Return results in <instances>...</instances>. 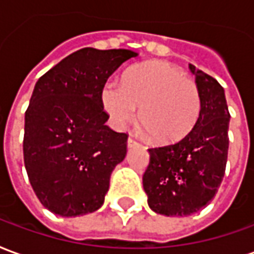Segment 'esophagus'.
<instances>
[{
	"label": "esophagus",
	"mask_w": 254,
	"mask_h": 254,
	"mask_svg": "<svg viewBox=\"0 0 254 254\" xmlns=\"http://www.w3.org/2000/svg\"><path fill=\"white\" fill-rule=\"evenodd\" d=\"M134 145H138L137 141H136V140L132 137L127 138V147H129V148H132V147H134Z\"/></svg>",
	"instance_id": "obj_1"
}]
</instances>
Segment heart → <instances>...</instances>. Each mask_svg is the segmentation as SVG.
<instances>
[{
  "label": "heart",
  "instance_id": "obj_1",
  "mask_svg": "<svg viewBox=\"0 0 254 254\" xmlns=\"http://www.w3.org/2000/svg\"><path fill=\"white\" fill-rule=\"evenodd\" d=\"M102 105L118 129L137 120L151 140L174 143L189 133L201 110L194 80L166 61H149L129 69L124 84L109 81L100 94Z\"/></svg>",
  "mask_w": 254,
  "mask_h": 254
}]
</instances>
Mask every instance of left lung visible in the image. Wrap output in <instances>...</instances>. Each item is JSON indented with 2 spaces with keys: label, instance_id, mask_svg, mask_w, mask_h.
Returning a JSON list of instances; mask_svg holds the SVG:
<instances>
[{
  "label": "left lung",
  "instance_id": "obj_1",
  "mask_svg": "<svg viewBox=\"0 0 254 254\" xmlns=\"http://www.w3.org/2000/svg\"><path fill=\"white\" fill-rule=\"evenodd\" d=\"M201 95L194 127L177 143L149 148L143 176L149 208L165 216H189L212 200L222 184L229 152L230 113L220 84L189 65Z\"/></svg>",
  "mask_w": 254,
  "mask_h": 254
}]
</instances>
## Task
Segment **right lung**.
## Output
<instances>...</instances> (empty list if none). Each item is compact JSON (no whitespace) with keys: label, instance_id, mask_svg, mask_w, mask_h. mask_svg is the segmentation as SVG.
I'll list each match as a JSON object with an SVG mask.
<instances>
[{"label":"right lung","instance_id":"1","mask_svg":"<svg viewBox=\"0 0 254 254\" xmlns=\"http://www.w3.org/2000/svg\"><path fill=\"white\" fill-rule=\"evenodd\" d=\"M138 53L85 47L36 81L25 111L23 154L36 197L74 218L103 205L114 167L127 156V133L106 125L100 94L113 73Z\"/></svg>","mask_w":254,"mask_h":254}]
</instances>
